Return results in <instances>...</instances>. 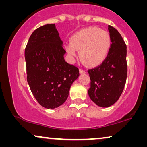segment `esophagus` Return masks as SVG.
I'll list each match as a JSON object with an SVG mask.
<instances>
[{"instance_id": "esophagus-1", "label": "esophagus", "mask_w": 147, "mask_h": 147, "mask_svg": "<svg viewBox=\"0 0 147 147\" xmlns=\"http://www.w3.org/2000/svg\"><path fill=\"white\" fill-rule=\"evenodd\" d=\"M86 71L85 70H84V69H80V74H85L86 73Z\"/></svg>"}]
</instances>
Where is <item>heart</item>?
Wrapping results in <instances>:
<instances>
[{"label":"heart","instance_id":"obj_1","mask_svg":"<svg viewBox=\"0 0 147 147\" xmlns=\"http://www.w3.org/2000/svg\"><path fill=\"white\" fill-rule=\"evenodd\" d=\"M111 47V38L106 31L96 27H88L71 36L70 43L65 46L69 55L80 56L90 67H96L106 59Z\"/></svg>","mask_w":147,"mask_h":147}]
</instances>
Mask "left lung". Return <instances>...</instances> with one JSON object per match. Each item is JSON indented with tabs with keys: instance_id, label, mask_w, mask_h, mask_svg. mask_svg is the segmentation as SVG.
Masks as SVG:
<instances>
[{
	"instance_id": "1",
	"label": "left lung",
	"mask_w": 147,
	"mask_h": 147,
	"mask_svg": "<svg viewBox=\"0 0 147 147\" xmlns=\"http://www.w3.org/2000/svg\"><path fill=\"white\" fill-rule=\"evenodd\" d=\"M111 47L102 64L88 71L90 80L88 95L100 107L116 103L123 92L127 78L126 45L115 28L108 25Z\"/></svg>"
}]
</instances>
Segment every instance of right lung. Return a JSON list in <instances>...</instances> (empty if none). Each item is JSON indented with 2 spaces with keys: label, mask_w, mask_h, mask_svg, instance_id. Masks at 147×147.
Here are the masks:
<instances>
[{
  "label": "right lung",
  "mask_w": 147,
  "mask_h": 147,
  "mask_svg": "<svg viewBox=\"0 0 147 147\" xmlns=\"http://www.w3.org/2000/svg\"><path fill=\"white\" fill-rule=\"evenodd\" d=\"M65 50L55 24L41 26L30 36L25 51L27 80L34 97L45 108L66 101L79 69L64 59Z\"/></svg>",
  "instance_id": "add662e5"
}]
</instances>
